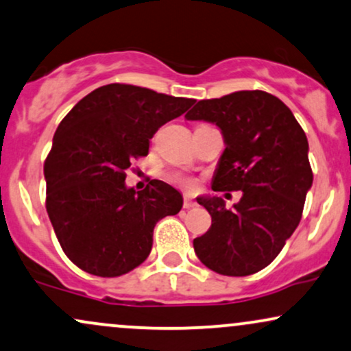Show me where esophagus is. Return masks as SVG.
Wrapping results in <instances>:
<instances>
[{
  "mask_svg": "<svg viewBox=\"0 0 351 351\" xmlns=\"http://www.w3.org/2000/svg\"><path fill=\"white\" fill-rule=\"evenodd\" d=\"M193 206H197V202H193L190 197H184V208L190 210V208H193Z\"/></svg>",
  "mask_w": 351,
  "mask_h": 351,
  "instance_id": "34e87169",
  "label": "esophagus"
}]
</instances>
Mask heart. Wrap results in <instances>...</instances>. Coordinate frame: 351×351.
I'll list each match as a JSON object with an SVG mask.
<instances>
[{
	"instance_id": "1",
	"label": "heart",
	"mask_w": 351,
	"mask_h": 351,
	"mask_svg": "<svg viewBox=\"0 0 351 351\" xmlns=\"http://www.w3.org/2000/svg\"><path fill=\"white\" fill-rule=\"evenodd\" d=\"M171 179L174 180V182L184 185V187H187V189H190V190H193V189L197 187L195 180L190 179V177H185V176H182V174H174V176H171Z\"/></svg>"
}]
</instances>
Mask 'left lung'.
<instances>
[{
  "label": "left lung",
  "instance_id": "obj_1",
  "mask_svg": "<svg viewBox=\"0 0 351 351\" xmlns=\"http://www.w3.org/2000/svg\"><path fill=\"white\" fill-rule=\"evenodd\" d=\"M185 119L221 128L226 149L211 189L242 192L232 210L221 197L197 198L211 215V228L193 239L197 257L219 275L257 274L274 262L301 221L313 185L304 130L265 90L198 101Z\"/></svg>",
  "mask_w": 351,
  "mask_h": 351
}]
</instances>
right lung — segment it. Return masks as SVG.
I'll use <instances>...</instances> for the list:
<instances>
[{"label": "right lung", "mask_w": 351, "mask_h": 351, "mask_svg": "<svg viewBox=\"0 0 351 351\" xmlns=\"http://www.w3.org/2000/svg\"><path fill=\"white\" fill-rule=\"evenodd\" d=\"M193 102L114 83L60 122L43 164L45 206L63 252L81 270L104 278L132 271L151 252L156 223L182 208V195L162 180L135 192L125 179L159 127Z\"/></svg>", "instance_id": "right-lung-1"}]
</instances>
